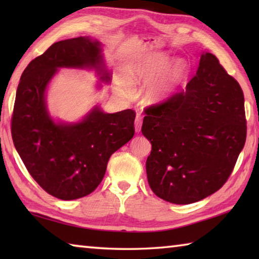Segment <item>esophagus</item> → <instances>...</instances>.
Here are the masks:
<instances>
[{"label": "esophagus", "mask_w": 259, "mask_h": 259, "mask_svg": "<svg viewBox=\"0 0 259 259\" xmlns=\"http://www.w3.org/2000/svg\"><path fill=\"white\" fill-rule=\"evenodd\" d=\"M142 123H143V117L140 115L136 116L135 120V130L136 133H140V129H142Z\"/></svg>", "instance_id": "1"}]
</instances>
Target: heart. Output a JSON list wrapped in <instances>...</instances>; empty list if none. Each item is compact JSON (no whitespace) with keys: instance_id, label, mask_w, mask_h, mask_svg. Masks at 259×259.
I'll list each match as a JSON object with an SVG mask.
<instances>
[{"instance_id":"obj_1","label":"heart","mask_w":259,"mask_h":259,"mask_svg":"<svg viewBox=\"0 0 259 259\" xmlns=\"http://www.w3.org/2000/svg\"><path fill=\"white\" fill-rule=\"evenodd\" d=\"M171 60L168 56L156 54L147 56L145 58L129 65L125 71L126 84L124 93L130 94V85L127 84H150L157 80L168 71ZM186 74V66L183 63H177L165 75L151 87L147 94L148 102L155 103L163 100L172 93L175 88Z\"/></svg>"}]
</instances>
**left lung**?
I'll use <instances>...</instances> for the list:
<instances>
[{
    "label": "left lung",
    "mask_w": 259,
    "mask_h": 259,
    "mask_svg": "<svg viewBox=\"0 0 259 259\" xmlns=\"http://www.w3.org/2000/svg\"><path fill=\"white\" fill-rule=\"evenodd\" d=\"M145 114L147 179L159 198L190 204L224 185L244 146L247 120L242 89L216 57L202 54L186 89Z\"/></svg>",
    "instance_id": "obj_1"
}]
</instances>
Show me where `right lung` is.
I'll return each mask as SVG.
<instances>
[{
    "mask_svg": "<svg viewBox=\"0 0 259 259\" xmlns=\"http://www.w3.org/2000/svg\"><path fill=\"white\" fill-rule=\"evenodd\" d=\"M98 41L74 37L52 45L21 74L11 135L30 176L50 195L75 200L102 183L111 155L135 135L133 109L106 114L95 107L78 123H56L46 106L48 83L60 67H94L111 80Z\"/></svg>",
    "mask_w": 259,
    "mask_h": 259,
    "instance_id": "1",
    "label": "right lung"
}]
</instances>
